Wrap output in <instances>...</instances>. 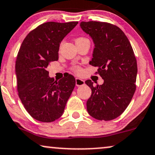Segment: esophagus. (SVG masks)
Wrapping results in <instances>:
<instances>
[{"label": "esophagus", "instance_id": "obj_1", "mask_svg": "<svg viewBox=\"0 0 155 155\" xmlns=\"http://www.w3.org/2000/svg\"><path fill=\"white\" fill-rule=\"evenodd\" d=\"M75 85L76 86H82V85H85V82L82 79L80 78H75Z\"/></svg>", "mask_w": 155, "mask_h": 155}]
</instances>
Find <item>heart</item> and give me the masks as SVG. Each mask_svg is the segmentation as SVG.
Wrapping results in <instances>:
<instances>
[{
    "mask_svg": "<svg viewBox=\"0 0 155 155\" xmlns=\"http://www.w3.org/2000/svg\"><path fill=\"white\" fill-rule=\"evenodd\" d=\"M85 40H87V39H86V38H85V37H78V38H77V39H75V43L77 44L78 42H81V41H85ZM74 70L75 72H80V71H81V69H80L79 67L75 66L74 68Z\"/></svg>",
    "mask_w": 155,
    "mask_h": 155,
    "instance_id": "1",
    "label": "heart"
}]
</instances>
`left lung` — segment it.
I'll return each instance as SVG.
<instances>
[{
    "mask_svg": "<svg viewBox=\"0 0 155 155\" xmlns=\"http://www.w3.org/2000/svg\"><path fill=\"white\" fill-rule=\"evenodd\" d=\"M80 26L95 45L89 64L98 67V73L104 81L95 86L91 80L85 81L92 91L87 110L95 119L113 120L126 110L136 91L137 63L132 47L115 25L82 21Z\"/></svg>",
    "mask_w": 155,
    "mask_h": 155,
    "instance_id": "left-lung-1",
    "label": "left lung"
}]
</instances>
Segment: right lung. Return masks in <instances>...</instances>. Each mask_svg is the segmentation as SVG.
Here are the masks:
<instances>
[{
  "label": "right lung",
  "mask_w": 155,
  "mask_h": 155,
  "mask_svg": "<svg viewBox=\"0 0 155 155\" xmlns=\"http://www.w3.org/2000/svg\"><path fill=\"white\" fill-rule=\"evenodd\" d=\"M78 24L44 23L28 34L19 49L15 68L18 96L25 109L37 121L58 119L73 91L75 79L72 74H66L57 81L49 77L47 68L58 60L61 41Z\"/></svg>",
  "instance_id": "right-lung-1"
}]
</instances>
